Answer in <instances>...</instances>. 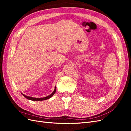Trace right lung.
I'll list each match as a JSON object with an SVG mask.
<instances>
[{"instance_id":"right-lung-1","label":"right lung","mask_w":131,"mask_h":131,"mask_svg":"<svg viewBox=\"0 0 131 131\" xmlns=\"http://www.w3.org/2000/svg\"><path fill=\"white\" fill-rule=\"evenodd\" d=\"M56 91V88L55 87L54 90L52 94H50V95L48 96H47L46 97H43V98H34V97H29V96H25V95H24V94H23V95L25 97H26V99H27L28 100H32V101H43V100H46L49 99V98H51V97L52 96H53V94L55 93Z\"/></svg>"}]
</instances>
